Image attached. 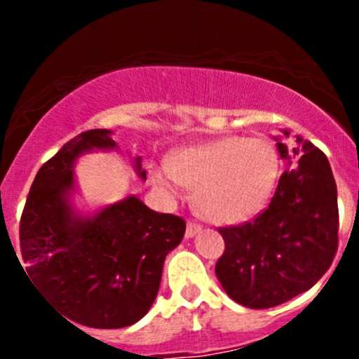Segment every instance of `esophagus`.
I'll return each instance as SVG.
<instances>
[{"label":"esophagus","instance_id":"1","mask_svg":"<svg viewBox=\"0 0 359 359\" xmlns=\"http://www.w3.org/2000/svg\"><path fill=\"white\" fill-rule=\"evenodd\" d=\"M200 231H201V224L194 222V220H189V222H187V227H186V236L187 238L196 236V234L200 233Z\"/></svg>","mask_w":359,"mask_h":359}]
</instances>
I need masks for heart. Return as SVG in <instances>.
Listing matches in <instances>:
<instances>
[{
    "label": "heart",
    "instance_id": "heart-1",
    "mask_svg": "<svg viewBox=\"0 0 359 359\" xmlns=\"http://www.w3.org/2000/svg\"><path fill=\"white\" fill-rule=\"evenodd\" d=\"M280 175V154L273 142L229 135L173 154L156 173L163 189L177 182L194 191V205L215 224H238L264 208Z\"/></svg>",
    "mask_w": 359,
    "mask_h": 359
}]
</instances>
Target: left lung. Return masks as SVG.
Returning a JSON list of instances; mask_svg holds the SVG:
<instances>
[{
	"mask_svg": "<svg viewBox=\"0 0 359 359\" xmlns=\"http://www.w3.org/2000/svg\"><path fill=\"white\" fill-rule=\"evenodd\" d=\"M288 135V132H285ZM269 206L252 222L219 227L226 250L215 273L227 295L250 309L280 306L309 290L339 247L337 186L328 158L297 137Z\"/></svg>",
	"mask_w": 359,
	"mask_h": 359,
	"instance_id": "obj_1",
	"label": "left lung"
}]
</instances>
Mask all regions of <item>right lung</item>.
I'll use <instances>...</instances> for the list:
<instances>
[{
	"instance_id": "right-lung-1",
	"label": "right lung",
	"mask_w": 359,
	"mask_h": 359,
	"mask_svg": "<svg viewBox=\"0 0 359 359\" xmlns=\"http://www.w3.org/2000/svg\"><path fill=\"white\" fill-rule=\"evenodd\" d=\"M109 130H88L62 146L36 173L20 217L27 274L74 323L123 328L153 306L166 255L182 241L186 220L158 213L135 196L93 219L72 215V163L85 151L114 147ZM137 170L146 179V172Z\"/></svg>"
}]
</instances>
